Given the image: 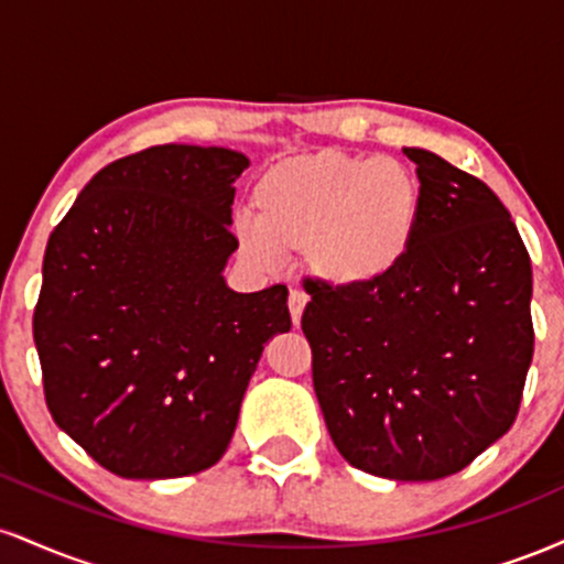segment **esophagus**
I'll return each instance as SVG.
<instances>
[{
  "label": "esophagus",
  "instance_id": "obj_1",
  "mask_svg": "<svg viewBox=\"0 0 564 564\" xmlns=\"http://www.w3.org/2000/svg\"><path fill=\"white\" fill-rule=\"evenodd\" d=\"M304 304H307V294H304L302 289H291V294H289V313H291V321H294V326H300L302 313H304Z\"/></svg>",
  "mask_w": 564,
  "mask_h": 564
}]
</instances>
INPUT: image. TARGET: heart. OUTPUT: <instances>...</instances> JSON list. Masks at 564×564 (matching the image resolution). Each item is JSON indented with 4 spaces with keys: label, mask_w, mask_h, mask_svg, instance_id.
I'll list each match as a JSON object with an SVG mask.
<instances>
[{
    "label": "heart",
    "mask_w": 564,
    "mask_h": 564,
    "mask_svg": "<svg viewBox=\"0 0 564 564\" xmlns=\"http://www.w3.org/2000/svg\"><path fill=\"white\" fill-rule=\"evenodd\" d=\"M422 223V183L403 161L323 151L281 161L254 187V217L236 225L251 262L304 254L334 286H371L398 270Z\"/></svg>",
    "instance_id": "heart-1"
}]
</instances>
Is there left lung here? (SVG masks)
Masks as SVG:
<instances>
[{
  "instance_id": "obj_1",
  "label": "left lung",
  "mask_w": 564,
  "mask_h": 564,
  "mask_svg": "<svg viewBox=\"0 0 564 564\" xmlns=\"http://www.w3.org/2000/svg\"><path fill=\"white\" fill-rule=\"evenodd\" d=\"M422 183L405 260L371 286L307 278L302 332L336 451L368 475L430 482L514 424L533 360V270L482 180L403 148Z\"/></svg>"
}]
</instances>
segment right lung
I'll return each instance as SVG.
<instances>
[{"label":"right lung","instance_id":"right-lung-1","mask_svg":"<svg viewBox=\"0 0 564 564\" xmlns=\"http://www.w3.org/2000/svg\"><path fill=\"white\" fill-rule=\"evenodd\" d=\"M243 153L153 145L84 185L44 251L34 341L55 424L100 467L166 480L223 458L289 289L238 294L225 264Z\"/></svg>","mask_w":564,"mask_h":564}]
</instances>
